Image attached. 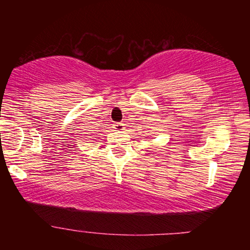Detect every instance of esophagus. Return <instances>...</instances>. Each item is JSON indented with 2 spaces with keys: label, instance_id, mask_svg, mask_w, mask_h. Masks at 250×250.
Returning <instances> with one entry per match:
<instances>
[{
  "label": "esophagus",
  "instance_id": "esophagus-1",
  "mask_svg": "<svg viewBox=\"0 0 250 250\" xmlns=\"http://www.w3.org/2000/svg\"><path fill=\"white\" fill-rule=\"evenodd\" d=\"M114 126H115L116 131L122 132V131H124V129H125V125L123 124V123H116V124H115Z\"/></svg>",
  "mask_w": 250,
  "mask_h": 250
}]
</instances>
